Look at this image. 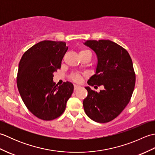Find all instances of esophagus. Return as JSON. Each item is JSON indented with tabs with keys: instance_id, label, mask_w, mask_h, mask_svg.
<instances>
[{
	"instance_id": "esophagus-1",
	"label": "esophagus",
	"mask_w": 155,
	"mask_h": 155,
	"mask_svg": "<svg viewBox=\"0 0 155 155\" xmlns=\"http://www.w3.org/2000/svg\"><path fill=\"white\" fill-rule=\"evenodd\" d=\"M81 87L79 86V85H78V84H74V91H76V90H77L78 88H79Z\"/></svg>"
}]
</instances>
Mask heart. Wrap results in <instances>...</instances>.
Here are the masks:
<instances>
[{
    "label": "heart",
    "mask_w": 155,
    "mask_h": 155,
    "mask_svg": "<svg viewBox=\"0 0 155 155\" xmlns=\"http://www.w3.org/2000/svg\"><path fill=\"white\" fill-rule=\"evenodd\" d=\"M84 52H90V53H91V52L89 51H88V50L81 51L80 52V53H84ZM72 79L74 81H75V82H80L81 81V75H79V74H73V75L72 76Z\"/></svg>",
    "instance_id": "1"
}]
</instances>
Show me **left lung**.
Segmentation results:
<instances>
[{
  "instance_id": "obj_1",
  "label": "left lung",
  "mask_w": 155,
  "mask_h": 155,
  "mask_svg": "<svg viewBox=\"0 0 155 155\" xmlns=\"http://www.w3.org/2000/svg\"><path fill=\"white\" fill-rule=\"evenodd\" d=\"M84 45L94 51L98 60L96 72L87 83L104 87L99 93L85 87L84 110L93 120L108 123L120 114L132 97L136 79L132 59L126 49L109 40L87 41Z\"/></svg>"
}]
</instances>
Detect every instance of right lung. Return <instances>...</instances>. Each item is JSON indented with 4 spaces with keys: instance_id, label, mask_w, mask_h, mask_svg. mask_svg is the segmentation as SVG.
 Masks as SVG:
<instances>
[{
    "instance_id": "obj_1",
    "label": "right lung",
    "mask_w": 155,
    "mask_h": 155,
    "mask_svg": "<svg viewBox=\"0 0 155 155\" xmlns=\"http://www.w3.org/2000/svg\"><path fill=\"white\" fill-rule=\"evenodd\" d=\"M67 50L64 42L43 41L26 51L20 61L16 79L19 93L29 111L40 119L60 117L73 92L70 82L58 87L52 81Z\"/></svg>"
}]
</instances>
